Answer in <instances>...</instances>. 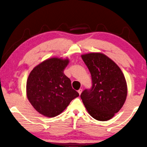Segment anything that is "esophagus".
Masks as SVG:
<instances>
[{
    "label": "esophagus",
    "mask_w": 147,
    "mask_h": 147,
    "mask_svg": "<svg viewBox=\"0 0 147 147\" xmlns=\"http://www.w3.org/2000/svg\"><path fill=\"white\" fill-rule=\"evenodd\" d=\"M78 93L79 94V95H81V92H82V89H81V88H80V89H79V90H78Z\"/></svg>",
    "instance_id": "esophagus-1"
}]
</instances>
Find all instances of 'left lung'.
I'll return each mask as SVG.
<instances>
[{
    "label": "left lung",
    "mask_w": 147,
    "mask_h": 147,
    "mask_svg": "<svg viewBox=\"0 0 147 147\" xmlns=\"http://www.w3.org/2000/svg\"><path fill=\"white\" fill-rule=\"evenodd\" d=\"M81 57L89 69L92 82L91 89L81 93V100L94 119L109 121L126 101L128 88L125 77L118 65L102 53H90Z\"/></svg>",
    "instance_id": "obj_1"
}]
</instances>
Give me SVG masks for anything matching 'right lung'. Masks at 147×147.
I'll use <instances>...</instances> for the list:
<instances>
[{
	"mask_svg": "<svg viewBox=\"0 0 147 147\" xmlns=\"http://www.w3.org/2000/svg\"><path fill=\"white\" fill-rule=\"evenodd\" d=\"M68 63V59L49 58L35 66L28 76L26 96L33 107L45 117L61 114L79 96L64 74Z\"/></svg>",
	"mask_w": 147,
	"mask_h": 147,
	"instance_id": "add662e5",
	"label": "right lung"
}]
</instances>
